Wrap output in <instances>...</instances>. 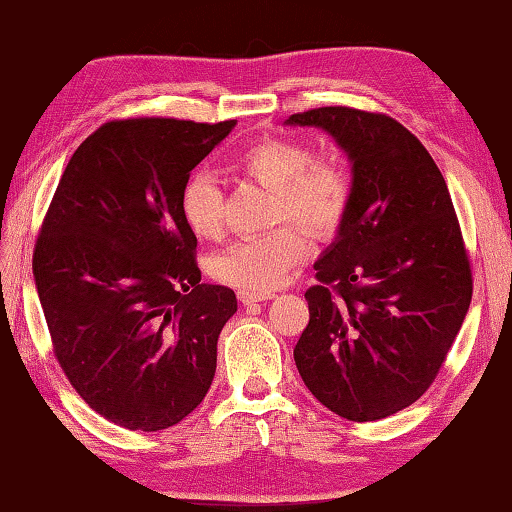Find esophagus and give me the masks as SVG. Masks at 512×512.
I'll return each mask as SVG.
<instances>
[{
  "mask_svg": "<svg viewBox=\"0 0 512 512\" xmlns=\"http://www.w3.org/2000/svg\"><path fill=\"white\" fill-rule=\"evenodd\" d=\"M241 305L250 307V305H257V302H264V300H271V296H257V293H248V291H239L237 293Z\"/></svg>",
  "mask_w": 512,
  "mask_h": 512,
  "instance_id": "34e87169",
  "label": "esophagus"
}]
</instances>
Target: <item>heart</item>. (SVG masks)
Returning a JSON list of instances; mask_svg holds the SVG:
<instances>
[{"mask_svg":"<svg viewBox=\"0 0 512 512\" xmlns=\"http://www.w3.org/2000/svg\"><path fill=\"white\" fill-rule=\"evenodd\" d=\"M250 176L275 189V219H296L316 232H332L352 203V178L341 162L316 158L305 142L271 137L241 155ZM180 212L201 239H219L225 228L223 189L212 173L198 171L180 194ZM311 241L305 228L287 223L266 235L244 237L212 259V275L239 291L268 296L305 262Z\"/></svg>","mask_w":512,"mask_h":512,"instance_id":"b5f03b06","label":"heart"}]
</instances>
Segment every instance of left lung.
<instances>
[{"label":"left lung","instance_id":"1","mask_svg":"<svg viewBox=\"0 0 512 512\" xmlns=\"http://www.w3.org/2000/svg\"><path fill=\"white\" fill-rule=\"evenodd\" d=\"M287 124L323 128L352 162L350 210L314 264L293 359L329 411L388 418L431 386L470 309L452 196L429 151L393 117L329 106Z\"/></svg>","mask_w":512,"mask_h":512}]
</instances>
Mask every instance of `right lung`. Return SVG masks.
I'll use <instances>...</instances> for the list:
<instances>
[{"label":"right lung","instance_id":"obj_1","mask_svg":"<svg viewBox=\"0 0 512 512\" xmlns=\"http://www.w3.org/2000/svg\"><path fill=\"white\" fill-rule=\"evenodd\" d=\"M237 126L167 117L97 128L67 162L33 250L60 368L90 409L160 431L203 402L237 296L201 284L180 194Z\"/></svg>","mask_w":512,"mask_h":512}]
</instances>
